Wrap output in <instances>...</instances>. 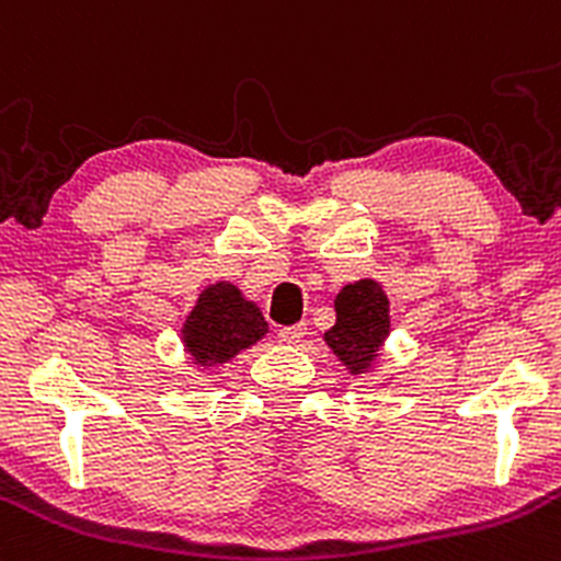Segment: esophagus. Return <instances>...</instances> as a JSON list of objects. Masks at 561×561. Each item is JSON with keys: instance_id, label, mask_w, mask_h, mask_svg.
<instances>
[{"instance_id": "obj_1", "label": "esophagus", "mask_w": 561, "mask_h": 561, "mask_svg": "<svg viewBox=\"0 0 561 561\" xmlns=\"http://www.w3.org/2000/svg\"><path fill=\"white\" fill-rule=\"evenodd\" d=\"M306 335V325L304 322H298V325H290V328H279V333H276V339L282 341V344H300Z\"/></svg>"}]
</instances>
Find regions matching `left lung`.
Instances as JSON below:
<instances>
[{
  "label": "left lung",
  "instance_id": "left-lung-1",
  "mask_svg": "<svg viewBox=\"0 0 561 561\" xmlns=\"http://www.w3.org/2000/svg\"><path fill=\"white\" fill-rule=\"evenodd\" d=\"M387 335L389 300L379 282L359 279L335 296V325L325 333V344L350 374L370 370Z\"/></svg>",
  "mask_w": 561,
  "mask_h": 561
}]
</instances>
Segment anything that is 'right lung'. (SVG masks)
<instances>
[{
	"mask_svg": "<svg viewBox=\"0 0 561 561\" xmlns=\"http://www.w3.org/2000/svg\"><path fill=\"white\" fill-rule=\"evenodd\" d=\"M268 333L261 309L231 282L209 285L182 325V344L196 365H220Z\"/></svg>",
	"mask_w": 561,
	"mask_h": 561,
	"instance_id": "right-lung-1",
	"label": "right lung"
}]
</instances>
